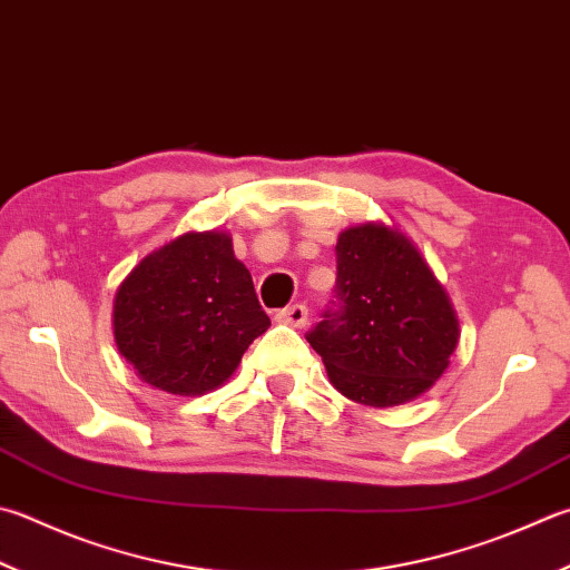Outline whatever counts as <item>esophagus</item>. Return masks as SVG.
Returning <instances> with one entry per match:
<instances>
[{"instance_id": "34e87169", "label": "esophagus", "mask_w": 570, "mask_h": 570, "mask_svg": "<svg viewBox=\"0 0 570 570\" xmlns=\"http://www.w3.org/2000/svg\"><path fill=\"white\" fill-rule=\"evenodd\" d=\"M277 322H283V325H289V327H305L307 325V307L305 305H289L285 309H281V313L275 315Z\"/></svg>"}]
</instances>
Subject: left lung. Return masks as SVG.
Wrapping results in <instances>:
<instances>
[{
  "label": "left lung",
  "mask_w": 570,
  "mask_h": 570,
  "mask_svg": "<svg viewBox=\"0 0 570 570\" xmlns=\"http://www.w3.org/2000/svg\"><path fill=\"white\" fill-rule=\"evenodd\" d=\"M335 299L307 342L337 392L367 406H396L449 367L459 320L446 289L412 240L382 223L340 233Z\"/></svg>",
  "instance_id": "8db88e82"
}]
</instances>
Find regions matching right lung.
Returning <instances> with one entry per match:
<instances>
[{
  "label": "right lung",
  "instance_id": "1",
  "mask_svg": "<svg viewBox=\"0 0 570 570\" xmlns=\"http://www.w3.org/2000/svg\"><path fill=\"white\" fill-rule=\"evenodd\" d=\"M271 327L228 233H186L138 263L114 299L116 347L146 384L216 390Z\"/></svg>",
  "mask_w": 570,
  "mask_h": 570
}]
</instances>
